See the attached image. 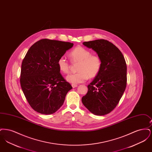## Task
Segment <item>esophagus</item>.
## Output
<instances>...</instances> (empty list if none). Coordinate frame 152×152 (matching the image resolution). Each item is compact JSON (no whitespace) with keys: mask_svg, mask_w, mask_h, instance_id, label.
Returning a JSON list of instances; mask_svg holds the SVG:
<instances>
[{"mask_svg":"<svg viewBox=\"0 0 152 152\" xmlns=\"http://www.w3.org/2000/svg\"><path fill=\"white\" fill-rule=\"evenodd\" d=\"M72 87L73 88H75L77 87V86L75 85V84H72Z\"/></svg>","mask_w":152,"mask_h":152,"instance_id":"esophagus-1","label":"esophagus"}]
</instances>
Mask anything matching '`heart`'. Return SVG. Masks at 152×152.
<instances>
[{
  "label": "heart",
  "instance_id": "b5f03b06",
  "mask_svg": "<svg viewBox=\"0 0 152 152\" xmlns=\"http://www.w3.org/2000/svg\"><path fill=\"white\" fill-rule=\"evenodd\" d=\"M69 57L73 62H79L77 72L71 73L66 76L68 82L77 84L87 81L88 79L95 77L100 72L101 61L96 55H92L91 52L86 48L78 46L69 53ZM58 65L61 72L67 73L69 70V64L66 58L62 56L58 60Z\"/></svg>",
  "mask_w": 152,
  "mask_h": 152
}]
</instances>
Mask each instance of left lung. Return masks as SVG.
Listing matches in <instances>:
<instances>
[{
	"label": "left lung",
	"mask_w": 152,
	"mask_h": 152,
	"mask_svg": "<svg viewBox=\"0 0 152 152\" xmlns=\"http://www.w3.org/2000/svg\"><path fill=\"white\" fill-rule=\"evenodd\" d=\"M101 59V69L88 86L83 105L95 115L110 113L118 104L126 86V64L121 51L113 44L104 39L85 42Z\"/></svg>",
	"instance_id": "1"
}]
</instances>
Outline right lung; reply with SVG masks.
I'll return each mask as SVG.
<instances>
[{
	"label": "right lung",
	"mask_w": 152,
	"mask_h": 152,
	"mask_svg": "<svg viewBox=\"0 0 152 152\" xmlns=\"http://www.w3.org/2000/svg\"><path fill=\"white\" fill-rule=\"evenodd\" d=\"M73 44L44 39L34 44L22 64L20 85L30 106L43 115L54 113L72 87L60 73L58 60Z\"/></svg>",
	"instance_id": "obj_1"
}]
</instances>
